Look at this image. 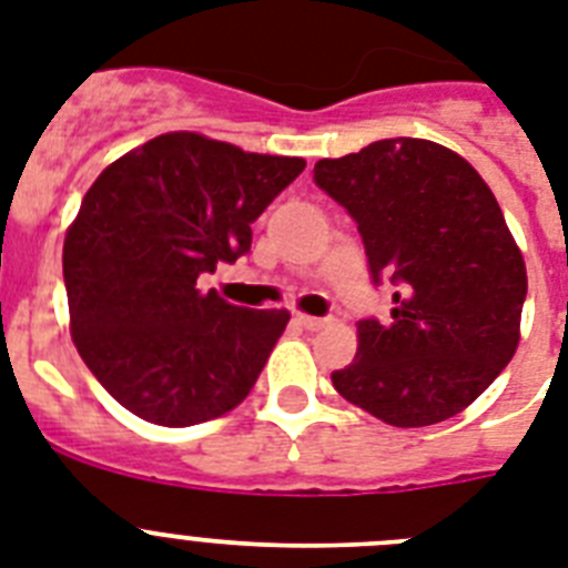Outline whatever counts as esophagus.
<instances>
[{"instance_id":"34e87169","label":"esophagus","mask_w":568,"mask_h":568,"mask_svg":"<svg viewBox=\"0 0 568 568\" xmlns=\"http://www.w3.org/2000/svg\"><path fill=\"white\" fill-rule=\"evenodd\" d=\"M297 323L308 332H317V328L328 326V317H312V314H297Z\"/></svg>"}]
</instances>
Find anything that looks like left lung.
<instances>
[{
  "label": "left lung",
  "instance_id": "obj_1",
  "mask_svg": "<svg viewBox=\"0 0 568 568\" xmlns=\"http://www.w3.org/2000/svg\"><path fill=\"white\" fill-rule=\"evenodd\" d=\"M314 184L355 219L373 283L395 285L393 321L357 323L337 393L393 427L456 416L519 343L526 262L468 161L424 138H384L314 164Z\"/></svg>",
  "mask_w": 568,
  "mask_h": 568
}]
</instances>
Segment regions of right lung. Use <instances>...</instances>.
<instances>
[{
	"label": "right lung",
	"instance_id": "right-lung-1",
	"mask_svg": "<svg viewBox=\"0 0 568 568\" xmlns=\"http://www.w3.org/2000/svg\"><path fill=\"white\" fill-rule=\"evenodd\" d=\"M303 170L166 132L98 175L65 233L63 280L74 346L121 407L190 427L245 402L292 314L195 283L251 251V225Z\"/></svg>",
	"mask_w": 568,
	"mask_h": 568
}]
</instances>
